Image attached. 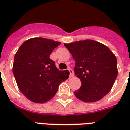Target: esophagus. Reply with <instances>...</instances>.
<instances>
[{
    "label": "esophagus",
    "instance_id": "1",
    "mask_svg": "<svg viewBox=\"0 0 130 130\" xmlns=\"http://www.w3.org/2000/svg\"><path fill=\"white\" fill-rule=\"evenodd\" d=\"M67 70H68L69 72V77H70V78L73 77V76H74V71L72 70V69H71L70 67H69V68L67 69Z\"/></svg>",
    "mask_w": 130,
    "mask_h": 130
}]
</instances>
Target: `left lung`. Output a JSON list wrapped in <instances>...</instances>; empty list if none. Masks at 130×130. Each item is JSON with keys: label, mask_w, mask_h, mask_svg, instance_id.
I'll list each match as a JSON object with an SVG mask.
<instances>
[{"label": "left lung", "mask_w": 130, "mask_h": 130, "mask_svg": "<svg viewBox=\"0 0 130 130\" xmlns=\"http://www.w3.org/2000/svg\"><path fill=\"white\" fill-rule=\"evenodd\" d=\"M76 61L74 71L81 87L74 95L85 102L100 100L108 93L117 77L115 55L98 41L86 39L65 43Z\"/></svg>", "instance_id": "obj_1"}]
</instances>
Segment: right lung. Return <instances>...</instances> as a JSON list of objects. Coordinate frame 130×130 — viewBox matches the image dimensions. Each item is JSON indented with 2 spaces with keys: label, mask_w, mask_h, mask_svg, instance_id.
Listing matches in <instances>:
<instances>
[{
  "label": "right lung",
  "mask_w": 130,
  "mask_h": 130,
  "mask_svg": "<svg viewBox=\"0 0 130 130\" xmlns=\"http://www.w3.org/2000/svg\"><path fill=\"white\" fill-rule=\"evenodd\" d=\"M61 42L35 37L24 42L14 57L13 73L20 91L35 103L51 100L58 86L67 80V70L59 71L50 58L52 50Z\"/></svg>",
  "instance_id": "add662e5"
}]
</instances>
